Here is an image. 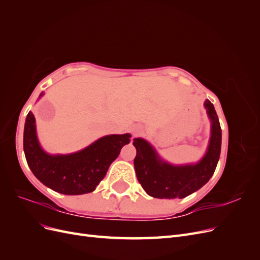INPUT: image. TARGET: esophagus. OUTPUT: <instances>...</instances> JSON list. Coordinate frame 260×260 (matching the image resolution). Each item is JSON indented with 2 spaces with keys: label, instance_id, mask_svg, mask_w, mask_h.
Segmentation results:
<instances>
[{
  "label": "esophagus",
  "instance_id": "obj_1",
  "mask_svg": "<svg viewBox=\"0 0 260 260\" xmlns=\"http://www.w3.org/2000/svg\"><path fill=\"white\" fill-rule=\"evenodd\" d=\"M140 133H142V130H141V129L133 130V135H135V136H138V135H140Z\"/></svg>",
  "mask_w": 260,
  "mask_h": 260
}]
</instances>
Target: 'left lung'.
<instances>
[{
    "label": "left lung",
    "instance_id": "left-lung-1",
    "mask_svg": "<svg viewBox=\"0 0 260 260\" xmlns=\"http://www.w3.org/2000/svg\"><path fill=\"white\" fill-rule=\"evenodd\" d=\"M205 107L211 119L208 151L196 165L172 166L160 160L155 149L143 139H135L137 148L135 169L140 184L156 199H183L206 184L214 175L221 151V127L214 105L206 100Z\"/></svg>",
    "mask_w": 260,
    "mask_h": 260
}]
</instances>
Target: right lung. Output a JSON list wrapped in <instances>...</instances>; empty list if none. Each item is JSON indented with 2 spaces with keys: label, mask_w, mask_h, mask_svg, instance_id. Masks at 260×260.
Returning <instances> with one entry per match:
<instances>
[{
  "label": "right lung",
  "mask_w": 260,
  "mask_h": 260,
  "mask_svg": "<svg viewBox=\"0 0 260 260\" xmlns=\"http://www.w3.org/2000/svg\"><path fill=\"white\" fill-rule=\"evenodd\" d=\"M35 122L34 114L29 112L23 130V152L28 166L44 185L66 195L95 190L122 146L131 141L129 133L106 136L78 153L52 156L39 145Z\"/></svg>",
  "instance_id": "1"
}]
</instances>
